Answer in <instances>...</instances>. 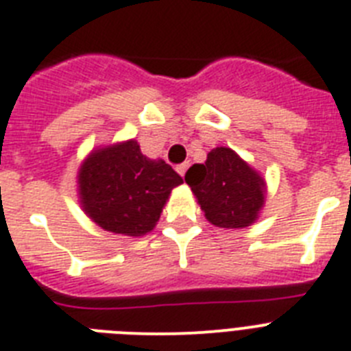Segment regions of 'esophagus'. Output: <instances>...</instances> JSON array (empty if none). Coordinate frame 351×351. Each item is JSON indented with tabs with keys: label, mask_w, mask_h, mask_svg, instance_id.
<instances>
[{
	"label": "esophagus",
	"mask_w": 351,
	"mask_h": 351,
	"mask_svg": "<svg viewBox=\"0 0 351 351\" xmlns=\"http://www.w3.org/2000/svg\"><path fill=\"white\" fill-rule=\"evenodd\" d=\"M187 167H189V162H184V164H180V166L176 167V171H178V175L184 178L185 176V171H187Z\"/></svg>",
	"instance_id": "1"
}]
</instances>
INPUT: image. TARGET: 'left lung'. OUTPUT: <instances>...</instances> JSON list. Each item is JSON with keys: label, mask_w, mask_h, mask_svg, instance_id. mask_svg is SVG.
Wrapping results in <instances>:
<instances>
[{"label": "left lung", "mask_w": 351, "mask_h": 351, "mask_svg": "<svg viewBox=\"0 0 351 351\" xmlns=\"http://www.w3.org/2000/svg\"><path fill=\"white\" fill-rule=\"evenodd\" d=\"M185 182L209 223L220 229H245L259 218L267 182L234 149L215 147L205 164H195Z\"/></svg>", "instance_id": "1"}]
</instances>
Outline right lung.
Listing matches in <instances>:
<instances>
[{
  "instance_id": "right-lung-1",
  "label": "right lung",
  "mask_w": 351,
  "mask_h": 351,
  "mask_svg": "<svg viewBox=\"0 0 351 351\" xmlns=\"http://www.w3.org/2000/svg\"><path fill=\"white\" fill-rule=\"evenodd\" d=\"M182 176L162 158L142 155L135 138L93 147L77 171L84 215L113 234L138 238L155 229Z\"/></svg>"
}]
</instances>
